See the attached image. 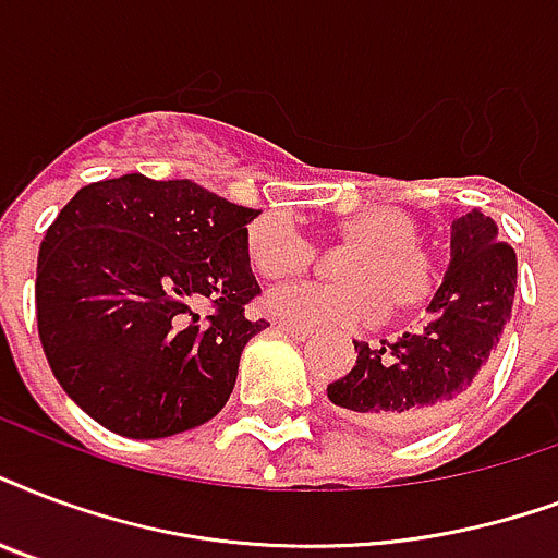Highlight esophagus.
Listing matches in <instances>:
<instances>
[{"instance_id":"obj_1","label":"esophagus","mask_w":558,"mask_h":558,"mask_svg":"<svg viewBox=\"0 0 558 558\" xmlns=\"http://www.w3.org/2000/svg\"><path fill=\"white\" fill-rule=\"evenodd\" d=\"M275 327H278L280 333L292 336L295 342H304V339H310V336H313V327L295 325V322H283V318H278V322H275Z\"/></svg>"}]
</instances>
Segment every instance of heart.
<instances>
[{"label":"heart","instance_id":"obj_1","mask_svg":"<svg viewBox=\"0 0 558 558\" xmlns=\"http://www.w3.org/2000/svg\"><path fill=\"white\" fill-rule=\"evenodd\" d=\"M336 242L348 251L336 260V283H301L271 289L266 310L292 322H365L418 313L439 289V260L424 242L421 225L401 207H365L333 225ZM245 257L263 280L304 275L316 260L307 236L283 216H260L245 231Z\"/></svg>","mask_w":558,"mask_h":558}]
</instances>
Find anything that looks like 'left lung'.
I'll list each match as a JSON object with an SVG mask.
<instances>
[{"instance_id": "1", "label": "left lung", "mask_w": 558, "mask_h": 558, "mask_svg": "<svg viewBox=\"0 0 558 558\" xmlns=\"http://www.w3.org/2000/svg\"><path fill=\"white\" fill-rule=\"evenodd\" d=\"M518 260L497 240L492 216L471 210L450 225V263L427 325L415 333L354 342V368L327 398L374 430L418 433L477 392L504 325L512 316Z\"/></svg>"}]
</instances>
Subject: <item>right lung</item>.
<instances>
[{
    "mask_svg": "<svg viewBox=\"0 0 558 558\" xmlns=\"http://www.w3.org/2000/svg\"><path fill=\"white\" fill-rule=\"evenodd\" d=\"M260 210L193 181L81 186L37 257V330L63 392L128 439H166L222 410L266 322L245 231ZM211 304L214 313L203 316Z\"/></svg>",
    "mask_w": 558,
    "mask_h": 558,
    "instance_id": "right-lung-1",
    "label": "right lung"
}]
</instances>
